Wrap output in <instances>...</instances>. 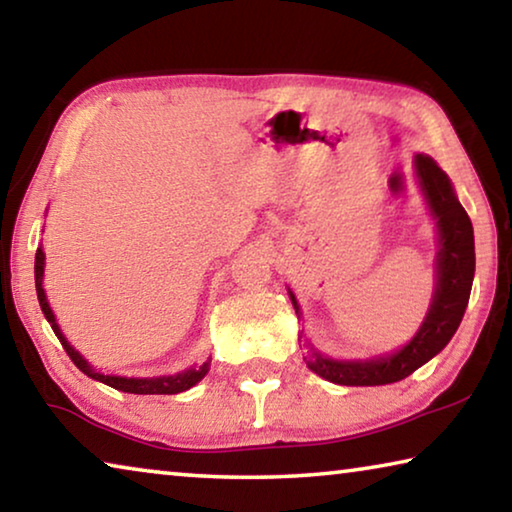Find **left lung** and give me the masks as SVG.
<instances>
[{
    "mask_svg": "<svg viewBox=\"0 0 512 512\" xmlns=\"http://www.w3.org/2000/svg\"><path fill=\"white\" fill-rule=\"evenodd\" d=\"M415 176L431 216L438 228V255H436V291L431 307L413 339L402 350L375 357L368 361H339L329 359L314 350L307 341L305 329L298 334V341L307 345V366L318 377L341 386H384L395 384L411 372L424 366L429 359L445 348L461 325L467 300H470L474 280V230L472 221L454 194L452 180L438 167L429 155L418 153L413 158ZM293 309L300 318L298 300L289 291Z\"/></svg>",
    "mask_w": 512,
    "mask_h": 512,
    "instance_id": "left-lung-1",
    "label": "left lung"
}]
</instances>
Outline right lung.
Instances as JSON below:
<instances>
[{
	"mask_svg": "<svg viewBox=\"0 0 512 512\" xmlns=\"http://www.w3.org/2000/svg\"><path fill=\"white\" fill-rule=\"evenodd\" d=\"M42 277H45V253H42V248L36 250V291H38V302H40V309L45 318L49 320L51 329H54V334L58 336L60 345H63L65 352L69 354V359L74 361V366L79 368L81 372H85L90 379H97L101 384L117 388L121 393H135V395H176V393H183L189 391V388L196 386L198 381H201L207 370H210V361L201 363V366H192L183 372H176V375H164V377H146V379H137V377H117V375H101V372L94 370L88 361L81 357V352H76L72 345L67 343V339L60 332V327L56 323V316L54 311H51L47 296H45V289H42Z\"/></svg>",
	"mask_w": 512,
	"mask_h": 512,
	"instance_id": "obj_1",
	"label": "right lung"
}]
</instances>
